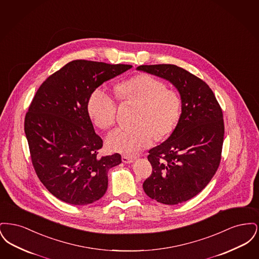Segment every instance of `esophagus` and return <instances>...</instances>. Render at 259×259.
Returning <instances> with one entry per match:
<instances>
[{
	"instance_id": "34e87169",
	"label": "esophagus",
	"mask_w": 259,
	"mask_h": 259,
	"mask_svg": "<svg viewBox=\"0 0 259 259\" xmlns=\"http://www.w3.org/2000/svg\"><path fill=\"white\" fill-rule=\"evenodd\" d=\"M122 162H124V163H132V162H134V158H132V157H129V156H126V155H124V156H122Z\"/></svg>"
}]
</instances>
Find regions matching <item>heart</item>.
Listing matches in <instances>:
<instances>
[{"label":"heart","mask_w":259,"mask_h":259,"mask_svg":"<svg viewBox=\"0 0 259 259\" xmlns=\"http://www.w3.org/2000/svg\"><path fill=\"white\" fill-rule=\"evenodd\" d=\"M114 93L121 102L137 105L131 128H118L107 139L112 151L136 155L152 145L155 135L170 134L182 112V101L172 90L166 89L160 79L148 74L134 75L114 87ZM88 113L95 125L109 129L115 122L116 104L102 88H96L87 102Z\"/></svg>","instance_id":"obj_1"}]
</instances>
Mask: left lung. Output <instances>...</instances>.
Here are the masks:
<instances>
[{
  "instance_id": "obj_1",
  "label": "left lung",
  "mask_w": 259,
  "mask_h": 259,
  "mask_svg": "<svg viewBox=\"0 0 259 259\" xmlns=\"http://www.w3.org/2000/svg\"><path fill=\"white\" fill-rule=\"evenodd\" d=\"M170 81L180 93L182 113L171 136L151 148L152 172L143 184L148 197L177 205L196 196L209 184L222 159L223 115L209 85L171 64L137 68Z\"/></svg>"
}]
</instances>
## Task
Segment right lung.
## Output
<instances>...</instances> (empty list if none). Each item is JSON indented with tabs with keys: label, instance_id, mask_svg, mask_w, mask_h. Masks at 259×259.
<instances>
[{
	"label": "right lung",
	"instance_id": "obj_1",
	"mask_svg": "<svg viewBox=\"0 0 259 259\" xmlns=\"http://www.w3.org/2000/svg\"><path fill=\"white\" fill-rule=\"evenodd\" d=\"M131 65L74 60L37 89L24 121L34 169L52 195L68 204L88 205L103 197L109 170L121 155L99 156L103 141L94 131L87 102L105 81Z\"/></svg>",
	"mask_w": 259,
	"mask_h": 259
}]
</instances>
